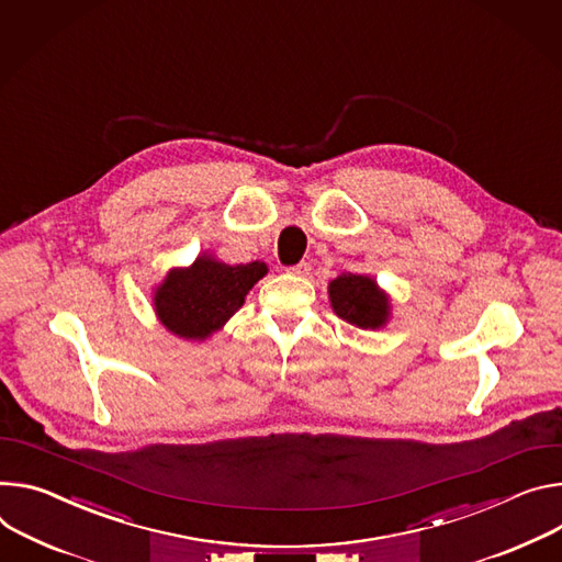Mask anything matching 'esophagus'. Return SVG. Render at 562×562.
Segmentation results:
<instances>
[{
	"mask_svg": "<svg viewBox=\"0 0 562 562\" xmlns=\"http://www.w3.org/2000/svg\"><path fill=\"white\" fill-rule=\"evenodd\" d=\"M310 271H312V265L310 262H297V265H293V267H289V273H293V276H300V278H307L310 276Z\"/></svg>",
	"mask_w": 562,
	"mask_h": 562,
	"instance_id": "1",
	"label": "esophagus"
}]
</instances>
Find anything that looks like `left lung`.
I'll use <instances>...</instances> for the list:
<instances>
[{
  "mask_svg": "<svg viewBox=\"0 0 562 562\" xmlns=\"http://www.w3.org/2000/svg\"><path fill=\"white\" fill-rule=\"evenodd\" d=\"M329 297L336 316L356 327L376 329L387 318V297L368 276H338L329 284Z\"/></svg>",
  "mask_w": 562,
  "mask_h": 562,
  "instance_id": "obj_1",
  "label": "left lung"
}]
</instances>
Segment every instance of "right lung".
Listing matches in <instances>:
<instances>
[{
  "label": "right lung",
  "mask_w": 562,
  "mask_h": 562,
  "mask_svg": "<svg viewBox=\"0 0 562 562\" xmlns=\"http://www.w3.org/2000/svg\"><path fill=\"white\" fill-rule=\"evenodd\" d=\"M265 276V262L228 267L199 258L190 269H177L166 278L155 295V307L172 334L201 340L241 307L248 289Z\"/></svg>",
  "instance_id": "1"
}]
</instances>
